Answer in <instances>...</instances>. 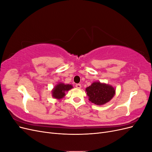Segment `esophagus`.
I'll return each mask as SVG.
<instances>
[{
	"mask_svg": "<svg viewBox=\"0 0 152 152\" xmlns=\"http://www.w3.org/2000/svg\"><path fill=\"white\" fill-rule=\"evenodd\" d=\"M75 87L77 88H81V84H76Z\"/></svg>",
	"mask_w": 152,
	"mask_h": 152,
	"instance_id": "1",
	"label": "esophagus"
}]
</instances>
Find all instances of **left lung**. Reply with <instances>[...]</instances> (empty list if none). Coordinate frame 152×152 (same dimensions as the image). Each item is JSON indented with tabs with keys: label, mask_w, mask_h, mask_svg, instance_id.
I'll return each instance as SVG.
<instances>
[{
	"label": "left lung",
	"mask_w": 152,
	"mask_h": 152,
	"mask_svg": "<svg viewBox=\"0 0 152 152\" xmlns=\"http://www.w3.org/2000/svg\"><path fill=\"white\" fill-rule=\"evenodd\" d=\"M90 102L98 105L104 104L113 97L115 90L111 86L96 82L86 89Z\"/></svg>",
	"instance_id": "left-lung-1"
}]
</instances>
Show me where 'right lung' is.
<instances>
[{"label":"right lung","instance_id":"right-lung-1","mask_svg":"<svg viewBox=\"0 0 152 152\" xmlns=\"http://www.w3.org/2000/svg\"><path fill=\"white\" fill-rule=\"evenodd\" d=\"M72 85L65 84L63 83H59L54 87V89L52 91L53 96L54 98L61 99L65 96V92L68 91L72 88Z\"/></svg>","mask_w":152,"mask_h":152}]
</instances>
